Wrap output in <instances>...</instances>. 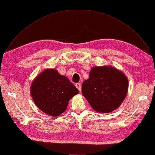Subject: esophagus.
Here are the masks:
<instances>
[{
	"mask_svg": "<svg viewBox=\"0 0 155 155\" xmlns=\"http://www.w3.org/2000/svg\"><path fill=\"white\" fill-rule=\"evenodd\" d=\"M75 87L78 89V90L80 92V91H81V84H80V83H77V84H75Z\"/></svg>",
	"mask_w": 155,
	"mask_h": 155,
	"instance_id": "obj_1",
	"label": "esophagus"
}]
</instances>
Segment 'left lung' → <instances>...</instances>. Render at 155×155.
Wrapping results in <instances>:
<instances>
[{
    "label": "left lung",
    "instance_id": "obj_1",
    "mask_svg": "<svg viewBox=\"0 0 155 155\" xmlns=\"http://www.w3.org/2000/svg\"><path fill=\"white\" fill-rule=\"evenodd\" d=\"M128 85V79L121 71L112 66H96L83 82L82 92L94 110L110 113L124 101Z\"/></svg>",
    "mask_w": 155,
    "mask_h": 155
}]
</instances>
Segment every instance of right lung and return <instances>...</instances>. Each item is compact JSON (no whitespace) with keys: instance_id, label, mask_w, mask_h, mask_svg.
Masks as SVG:
<instances>
[{"instance_id":"obj_1","label":"right lung","mask_w":155,"mask_h":155,"mask_svg":"<svg viewBox=\"0 0 155 155\" xmlns=\"http://www.w3.org/2000/svg\"><path fill=\"white\" fill-rule=\"evenodd\" d=\"M30 92L38 108L52 117L63 113L71 97L79 93L68 78L54 69H47L39 74L31 84Z\"/></svg>"}]
</instances>
